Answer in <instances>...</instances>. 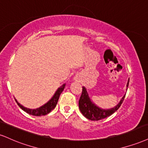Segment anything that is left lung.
<instances>
[{
  "label": "left lung",
  "mask_w": 148,
  "mask_h": 148,
  "mask_svg": "<svg viewBox=\"0 0 148 148\" xmlns=\"http://www.w3.org/2000/svg\"><path fill=\"white\" fill-rule=\"evenodd\" d=\"M130 79L128 80L127 87H128L129 85ZM125 95L123 96L122 99L121 100L120 102L114 108H112V109L109 110H103L99 108L96 105H94L93 103L90 101V99L89 98L88 94L86 91V89L84 87H83V90H82V94L80 97V99L79 101V107L80 111L83 114V115L89 120L91 121H99L101 119H106L107 117L110 116L112 114L117 111L120 106H121L123 101L124 99H125Z\"/></svg>",
  "instance_id": "8db88e82"
}]
</instances>
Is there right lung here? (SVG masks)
Returning a JSON list of instances; mask_svg holds the SVG:
<instances>
[{
	"label": "right lung",
	"instance_id": "right-lung-1",
	"mask_svg": "<svg viewBox=\"0 0 148 148\" xmlns=\"http://www.w3.org/2000/svg\"><path fill=\"white\" fill-rule=\"evenodd\" d=\"M65 84H63L62 86H60L59 88L57 90V91L56 92V93L54 94V97L51 99V100H49V101L46 103V104L40 107V108H37V109L35 110H31V109H28V108H25L23 106H21L19 103L17 102V101L16 100V102L17 103L18 106L20 108L22 109L23 111L26 112L27 114H32L33 116H44L47 114L48 113H49L52 110H54L55 108V107L56 106L57 103H58V99H59V97L61 94V92L63 91L64 88H65Z\"/></svg>",
	"mask_w": 148,
	"mask_h": 148
}]
</instances>
